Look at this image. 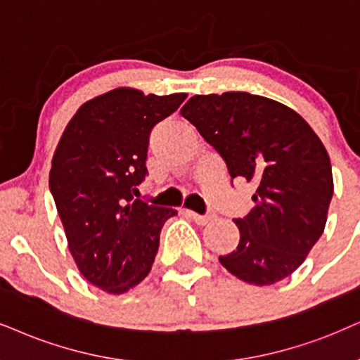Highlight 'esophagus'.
<instances>
[{
  "mask_svg": "<svg viewBox=\"0 0 360 360\" xmlns=\"http://www.w3.org/2000/svg\"><path fill=\"white\" fill-rule=\"evenodd\" d=\"M186 212H188V216L191 217V219H193L194 222H198V224H201V226L207 224V222L212 221V216H207V214H198L194 211H186Z\"/></svg>",
  "mask_w": 360,
  "mask_h": 360,
  "instance_id": "34e87169",
  "label": "esophagus"
}]
</instances>
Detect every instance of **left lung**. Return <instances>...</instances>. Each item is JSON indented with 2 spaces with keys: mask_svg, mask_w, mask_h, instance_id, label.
Returning a JSON list of instances; mask_svg holds the SVG:
<instances>
[{
  "mask_svg": "<svg viewBox=\"0 0 360 360\" xmlns=\"http://www.w3.org/2000/svg\"><path fill=\"white\" fill-rule=\"evenodd\" d=\"M181 115L224 159L231 179L256 188L252 211L234 219L238 248L219 262L254 285L292 274L324 233L334 194L324 144L290 108L240 91L198 94Z\"/></svg>",
  "mask_w": 360,
  "mask_h": 360,
  "instance_id": "obj_1",
  "label": "left lung"
}]
</instances>
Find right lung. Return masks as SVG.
Masks as SVG:
<instances>
[{
  "mask_svg": "<svg viewBox=\"0 0 360 360\" xmlns=\"http://www.w3.org/2000/svg\"><path fill=\"white\" fill-rule=\"evenodd\" d=\"M186 98L117 88L84 103L59 139L49 189L76 266L109 294L127 292L149 274L162 226L177 214L134 195L148 176L153 127Z\"/></svg>",
  "mask_w": 360,
  "mask_h": 360,
  "instance_id": "1",
  "label": "right lung"
}]
</instances>
